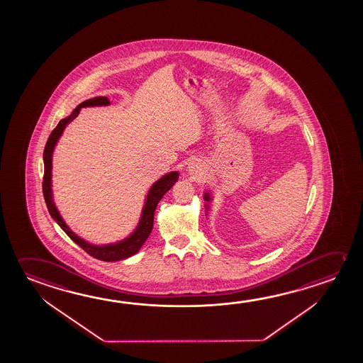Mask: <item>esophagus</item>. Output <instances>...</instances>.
<instances>
[{"label": "esophagus", "instance_id": "1", "mask_svg": "<svg viewBox=\"0 0 363 363\" xmlns=\"http://www.w3.org/2000/svg\"><path fill=\"white\" fill-rule=\"evenodd\" d=\"M200 163L196 161H192L191 162L190 164H189V171H190V173H195L196 174L199 171H200Z\"/></svg>", "mask_w": 363, "mask_h": 363}]
</instances>
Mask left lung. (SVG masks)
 <instances>
[{"label": "left lung", "instance_id": "left-lung-1", "mask_svg": "<svg viewBox=\"0 0 363 363\" xmlns=\"http://www.w3.org/2000/svg\"><path fill=\"white\" fill-rule=\"evenodd\" d=\"M211 199H213V197H211V195H210L208 192L203 194V200H205V201L210 202L211 201ZM206 208H208V205H206Z\"/></svg>", "mask_w": 363, "mask_h": 363}]
</instances>
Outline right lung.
<instances>
[{
  "mask_svg": "<svg viewBox=\"0 0 363 363\" xmlns=\"http://www.w3.org/2000/svg\"><path fill=\"white\" fill-rule=\"evenodd\" d=\"M110 105V101L107 97H94L86 101L79 104L69 116L60 120L55 129L52 131L49 135L48 142L45 144L44 153H43V160H44V179H43V194L45 199V203L48 208L49 214L53 218L57 224L63 229V232L67 235L78 244L84 252H87L89 256L94 257L96 259L105 262L121 261L125 258L134 256L142 248V245L145 243L148 239L149 234L153 229V220H155V211L158 202L161 201L162 197L164 196L167 191L171 190L173 184L177 182L179 179V172L167 173L162 176L161 179L155 181V184L150 186L148 194L144 200L143 210L140 215V220L138 223L137 228L134 232L131 233L129 237L119 240L116 243L104 244V245H95V244L89 243L84 239L78 237L76 233L72 232L69 226L65 223L63 218L60 216L58 208H55V203L53 200V191H52V161H53V152L55 145L58 143L60 138L62 137L63 131L66 129L67 125L73 121L74 118H77L78 113L81 111L82 107L89 106H107Z\"/></svg>",
  "mask_w": 363,
  "mask_h": 363,
  "instance_id": "obj_1",
  "label": "right lung"
}]
</instances>
